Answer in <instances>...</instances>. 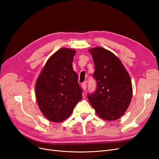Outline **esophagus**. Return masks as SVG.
Instances as JSON below:
<instances>
[{
	"mask_svg": "<svg viewBox=\"0 0 159 159\" xmlns=\"http://www.w3.org/2000/svg\"><path fill=\"white\" fill-rule=\"evenodd\" d=\"M81 88H82V89L84 90H85L86 89V88H87V85H86V83H83L82 84H81Z\"/></svg>",
	"mask_w": 159,
	"mask_h": 159,
	"instance_id": "34e87169",
	"label": "esophagus"
}]
</instances>
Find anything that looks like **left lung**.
I'll use <instances>...</instances> for the list:
<instances>
[{
	"label": "left lung",
	"instance_id": "8db88e82",
	"mask_svg": "<svg viewBox=\"0 0 159 159\" xmlns=\"http://www.w3.org/2000/svg\"><path fill=\"white\" fill-rule=\"evenodd\" d=\"M95 64L93 77L97 88L88 94L89 103L98 116L107 121L116 120L126 111L133 89L128 72L112 52L97 47L89 50Z\"/></svg>",
	"mask_w": 159,
	"mask_h": 159
}]
</instances>
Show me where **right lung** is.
Masks as SVG:
<instances>
[{"instance_id": "add662e5", "label": "right lung", "mask_w": 159, "mask_h": 159, "mask_svg": "<svg viewBox=\"0 0 159 159\" xmlns=\"http://www.w3.org/2000/svg\"><path fill=\"white\" fill-rule=\"evenodd\" d=\"M75 51L61 48L47 61L36 84V97L43 115L53 122L68 118L82 92L72 67Z\"/></svg>"}]
</instances>
